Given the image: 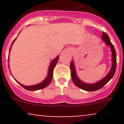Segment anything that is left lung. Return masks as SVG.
<instances>
[{"label": "left lung", "instance_id": "1", "mask_svg": "<svg viewBox=\"0 0 124 124\" xmlns=\"http://www.w3.org/2000/svg\"><path fill=\"white\" fill-rule=\"evenodd\" d=\"M101 39L105 42L107 46H109L111 49L112 53V65L109 72L108 73L104 78L101 79L100 80L94 83H87L81 80L79 78L76 73V67L73 60H72L70 62V68L71 70V77L73 82L75 85L80 89L87 92H94V91L98 90L101 89L103 86H104L114 75L115 72L116 70V51L114 49V46L111 42L108 35L106 32H103V35L101 36Z\"/></svg>", "mask_w": 124, "mask_h": 124}]
</instances>
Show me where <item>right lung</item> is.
<instances>
[{
  "instance_id": "right-lung-1",
  "label": "right lung",
  "mask_w": 124,
  "mask_h": 124,
  "mask_svg": "<svg viewBox=\"0 0 124 124\" xmlns=\"http://www.w3.org/2000/svg\"><path fill=\"white\" fill-rule=\"evenodd\" d=\"M20 32L18 33V34H20ZM16 39H17V37L15 39H14L13 41L12 45H11V46H10V48L9 53H10V52L11 48H12L13 44H14V42H15V41ZM59 56L58 55V56H56V57L55 58V59H54L53 60L51 61L50 64H49V68H48V71L47 76H46V78H45V79H44V80L42 81V82H41V83L37 84V85H32V86H25V85H22V84H21L20 83H19L18 81H17L16 80L15 78H14V79H15V80L16 81V82H17V83L19 84L20 86H22L24 88V89L27 90L35 91V90H38L42 89H44V88L46 87H47L48 85H49V84L51 83V80H52V76H53V72H54V68H55V66H56V63H57L58 59H59ZM8 61H9V56H8ZM8 68H9V66H8ZM10 73H11V72H10Z\"/></svg>"
}]
</instances>
